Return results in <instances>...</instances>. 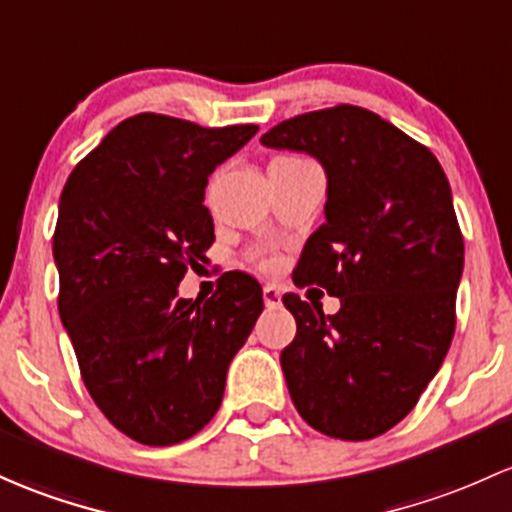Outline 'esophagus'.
I'll use <instances>...</instances> for the list:
<instances>
[{
    "instance_id": "1",
    "label": "esophagus",
    "mask_w": 512,
    "mask_h": 512,
    "mask_svg": "<svg viewBox=\"0 0 512 512\" xmlns=\"http://www.w3.org/2000/svg\"><path fill=\"white\" fill-rule=\"evenodd\" d=\"M262 299H265L267 308H277L282 306V291H279L274 284H267L265 289H262Z\"/></svg>"
}]
</instances>
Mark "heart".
Masks as SVG:
<instances>
[{
	"mask_svg": "<svg viewBox=\"0 0 512 512\" xmlns=\"http://www.w3.org/2000/svg\"><path fill=\"white\" fill-rule=\"evenodd\" d=\"M299 160H301V157H296V155H282V157H277V160H274L272 165H284V162H299ZM255 260H257V265H260L262 269H272L274 262H277L272 255H267V252H257Z\"/></svg>",
	"mask_w": 512,
	"mask_h": 512,
	"instance_id": "heart-1",
	"label": "heart"
}]
</instances>
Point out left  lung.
Returning a JSON list of instances; mask_svg holds the SVG:
<instances>
[{
    "mask_svg": "<svg viewBox=\"0 0 512 512\" xmlns=\"http://www.w3.org/2000/svg\"><path fill=\"white\" fill-rule=\"evenodd\" d=\"M308 153L328 177L325 223L306 240L294 284L340 299L325 316L296 294V338L282 350L291 401L311 428L372 440L401 423L445 362L464 238L437 157L362 106L282 121L260 138Z\"/></svg>",
    "mask_w": 512,
    "mask_h": 512,
    "instance_id": "left-lung-1",
    "label": "left lung"
}]
</instances>
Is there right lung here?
I'll return each mask as SVG.
<instances>
[{"label":"right lung","mask_w":512,"mask_h":512,"mask_svg":"<svg viewBox=\"0 0 512 512\" xmlns=\"http://www.w3.org/2000/svg\"><path fill=\"white\" fill-rule=\"evenodd\" d=\"M257 126L204 128L162 114L121 121L67 177L53 257L58 311L82 381L140 445L189 440L216 415L230 359L262 313V286L226 272L204 303L179 299L216 235L209 174Z\"/></svg>","instance_id":"1"}]
</instances>
